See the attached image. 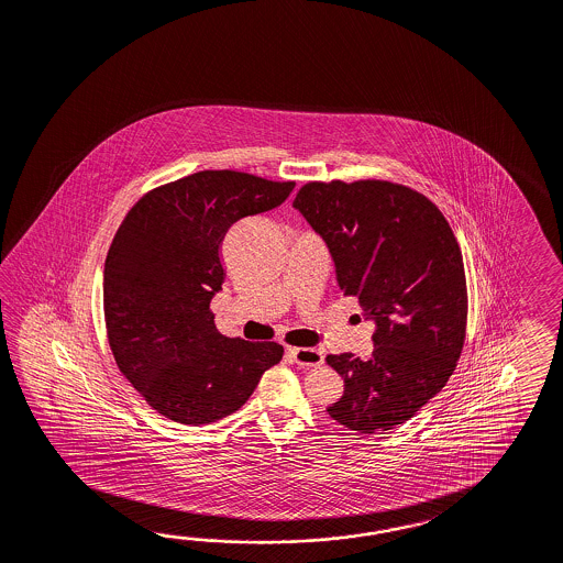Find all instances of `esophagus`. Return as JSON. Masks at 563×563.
<instances>
[{"mask_svg":"<svg viewBox=\"0 0 563 563\" xmlns=\"http://www.w3.org/2000/svg\"><path fill=\"white\" fill-rule=\"evenodd\" d=\"M287 354L299 366H320L323 363V352L318 349H289Z\"/></svg>","mask_w":563,"mask_h":563,"instance_id":"esophagus-1","label":"esophagus"}]
</instances>
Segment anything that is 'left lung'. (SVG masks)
<instances>
[{"label": "left lung", "instance_id": "1", "mask_svg": "<svg viewBox=\"0 0 563 563\" xmlns=\"http://www.w3.org/2000/svg\"><path fill=\"white\" fill-rule=\"evenodd\" d=\"M292 207L328 243L344 295L375 320L373 354H328L344 396L328 408L356 432L404 424L455 371L467 330L461 247L441 209L387 180L307 183Z\"/></svg>", "mask_w": 563, "mask_h": 563}]
</instances>
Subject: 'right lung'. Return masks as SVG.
Masks as SVG:
<instances>
[{
    "label": "right lung",
    "mask_w": 563,
    "mask_h": 563,
    "mask_svg": "<svg viewBox=\"0 0 563 563\" xmlns=\"http://www.w3.org/2000/svg\"><path fill=\"white\" fill-rule=\"evenodd\" d=\"M295 183L202 169L145 192L124 214L104 264V321L117 366L153 410L211 424L240 410L276 342L225 338L211 299L223 285L219 247L229 228L285 202Z\"/></svg>",
    "instance_id": "1"
}]
</instances>
